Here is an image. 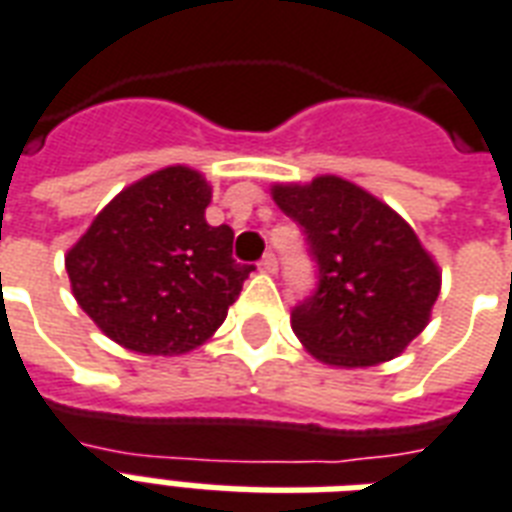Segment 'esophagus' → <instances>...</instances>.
<instances>
[{"mask_svg":"<svg viewBox=\"0 0 512 512\" xmlns=\"http://www.w3.org/2000/svg\"><path fill=\"white\" fill-rule=\"evenodd\" d=\"M261 272H267V275H275L278 272V259H275V253H267L259 264Z\"/></svg>","mask_w":512,"mask_h":512,"instance_id":"esophagus-1","label":"esophagus"}]
</instances>
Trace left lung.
<instances>
[{
	"label": "left lung",
	"mask_w": 512,
	"mask_h": 512,
	"mask_svg": "<svg viewBox=\"0 0 512 512\" xmlns=\"http://www.w3.org/2000/svg\"><path fill=\"white\" fill-rule=\"evenodd\" d=\"M275 205L307 234L318 291L291 313V329L313 359L364 370L397 359L424 332L443 272L413 226L340 175L272 183Z\"/></svg>",
	"instance_id": "left-lung-1"
}]
</instances>
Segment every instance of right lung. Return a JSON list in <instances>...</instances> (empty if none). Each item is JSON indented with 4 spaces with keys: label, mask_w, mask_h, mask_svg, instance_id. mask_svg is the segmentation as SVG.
Masks as SVG:
<instances>
[{
    "label": "right lung",
    "mask_w": 512,
    "mask_h": 512,
    "mask_svg": "<svg viewBox=\"0 0 512 512\" xmlns=\"http://www.w3.org/2000/svg\"><path fill=\"white\" fill-rule=\"evenodd\" d=\"M210 180L172 164L107 202L64 256L72 297L102 332L142 356H183L226 321L253 267L234 232L210 226Z\"/></svg>",
    "instance_id": "right-lung-1"
}]
</instances>
